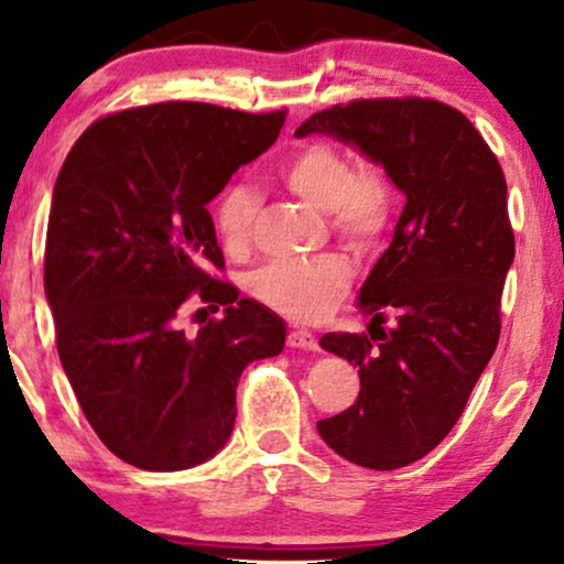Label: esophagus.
I'll return each instance as SVG.
<instances>
[{
	"mask_svg": "<svg viewBox=\"0 0 564 564\" xmlns=\"http://www.w3.org/2000/svg\"><path fill=\"white\" fill-rule=\"evenodd\" d=\"M288 346L292 349H307V351H318V341H315V336L311 330H303V328H292L288 334Z\"/></svg>",
	"mask_w": 564,
	"mask_h": 564,
	"instance_id": "1",
	"label": "esophagus"
}]
</instances>
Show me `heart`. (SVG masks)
<instances>
[{
	"mask_svg": "<svg viewBox=\"0 0 564 564\" xmlns=\"http://www.w3.org/2000/svg\"><path fill=\"white\" fill-rule=\"evenodd\" d=\"M290 195L326 213L334 234L354 249H372L392 213L388 176L377 166H351L338 145L307 141L280 166ZM261 207L259 189L249 182H230L215 203V228L228 251H243L251 241ZM351 267L341 257H323L307 264H269L251 276V292L261 303L292 321H321L334 311L351 284Z\"/></svg>",
	"mask_w": 564,
	"mask_h": 564,
	"instance_id": "1",
	"label": "heart"
}]
</instances>
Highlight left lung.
Wrapping results in <instances>:
<instances>
[{"label": "left lung", "instance_id": "1", "mask_svg": "<svg viewBox=\"0 0 564 564\" xmlns=\"http://www.w3.org/2000/svg\"><path fill=\"white\" fill-rule=\"evenodd\" d=\"M361 151L405 195L388 251L359 290L369 336L321 346L359 367V398L318 434L338 457L398 469L426 457L465 411L500 336L513 264L506 176L473 122L436 99H354L295 130ZM388 314L397 318L381 328Z\"/></svg>", "mask_w": 564, "mask_h": 564}]
</instances>
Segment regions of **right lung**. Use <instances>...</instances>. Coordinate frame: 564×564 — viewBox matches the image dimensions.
I'll return each mask as SVG.
<instances>
[{
  "label": "right lung",
  "instance_id": "1",
  "mask_svg": "<svg viewBox=\"0 0 564 564\" xmlns=\"http://www.w3.org/2000/svg\"><path fill=\"white\" fill-rule=\"evenodd\" d=\"M284 118L135 107L91 122L61 166L43 272L58 357L89 426L128 465L176 473L215 457L238 377L284 349L280 315L210 274L223 251L207 213ZM192 291L224 318L189 339L175 315Z\"/></svg>",
  "mask_w": 564,
  "mask_h": 564
}]
</instances>
